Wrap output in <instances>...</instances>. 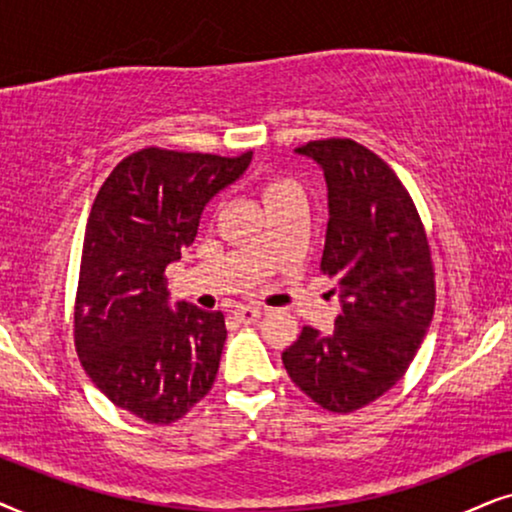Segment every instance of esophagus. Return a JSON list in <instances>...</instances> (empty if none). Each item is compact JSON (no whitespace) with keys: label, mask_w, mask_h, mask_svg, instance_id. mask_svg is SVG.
Listing matches in <instances>:
<instances>
[{"label":"esophagus","mask_w":512,"mask_h":512,"mask_svg":"<svg viewBox=\"0 0 512 512\" xmlns=\"http://www.w3.org/2000/svg\"><path fill=\"white\" fill-rule=\"evenodd\" d=\"M260 316L262 311L257 306H238V309H234V318L238 323H255Z\"/></svg>","instance_id":"esophagus-1"}]
</instances>
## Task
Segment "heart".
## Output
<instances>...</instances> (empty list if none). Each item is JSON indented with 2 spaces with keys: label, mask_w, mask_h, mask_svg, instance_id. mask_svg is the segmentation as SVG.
Returning a JSON list of instances; mask_svg holds the SVG:
<instances>
[{
  "label": "heart",
  "mask_w": 512,
  "mask_h": 512,
  "mask_svg": "<svg viewBox=\"0 0 512 512\" xmlns=\"http://www.w3.org/2000/svg\"><path fill=\"white\" fill-rule=\"evenodd\" d=\"M292 189H297V185H295V182H292V180H285V177H267V180L262 182V199H264V206L274 201L276 196L292 192Z\"/></svg>",
  "instance_id": "heart-1"
}]
</instances>
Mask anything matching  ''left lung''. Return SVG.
<instances>
[{"instance_id":"left-lung-1","label":"left lung","mask_w":512,"mask_h":512,"mask_svg":"<svg viewBox=\"0 0 512 512\" xmlns=\"http://www.w3.org/2000/svg\"><path fill=\"white\" fill-rule=\"evenodd\" d=\"M295 152L323 170L330 220L320 269L337 281L342 313L330 335L304 327L283 365L313 403L353 412L398 384L424 342L435 309L431 248L403 182L370 149L330 138Z\"/></svg>"}]
</instances>
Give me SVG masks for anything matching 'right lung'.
<instances>
[{
	"label": "right lung",
	"mask_w": 512,
	"mask_h": 512,
	"mask_svg": "<svg viewBox=\"0 0 512 512\" xmlns=\"http://www.w3.org/2000/svg\"><path fill=\"white\" fill-rule=\"evenodd\" d=\"M250 161L252 152L227 159L140 149L93 201L74 344L93 384L147 424H173L213 388L227 339L222 311L170 304L163 271L194 243L210 199Z\"/></svg>",
	"instance_id": "right-lung-1"
}]
</instances>
